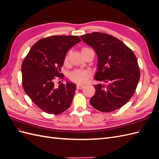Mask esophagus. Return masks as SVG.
Instances as JSON below:
<instances>
[{"instance_id": "1", "label": "esophagus", "mask_w": 159, "mask_h": 159, "mask_svg": "<svg viewBox=\"0 0 159 159\" xmlns=\"http://www.w3.org/2000/svg\"><path fill=\"white\" fill-rule=\"evenodd\" d=\"M84 87V85H81V84H77L76 85V88L78 89H82Z\"/></svg>"}]
</instances>
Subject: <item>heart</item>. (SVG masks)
I'll return each mask as SVG.
<instances>
[{
    "label": "heart",
    "instance_id": "1",
    "mask_svg": "<svg viewBox=\"0 0 159 159\" xmlns=\"http://www.w3.org/2000/svg\"><path fill=\"white\" fill-rule=\"evenodd\" d=\"M91 50L90 48L88 47H84L82 48V52L85 50ZM69 59V53L66 54L65 57V62H67ZM91 75L90 71L87 70H75L73 71H71L70 74V79L71 81H74L75 82L81 84L84 83L88 80Z\"/></svg>",
    "mask_w": 159,
    "mask_h": 159
}]
</instances>
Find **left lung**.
<instances>
[{
  "label": "left lung",
  "mask_w": 159,
  "mask_h": 159,
  "mask_svg": "<svg viewBox=\"0 0 159 159\" xmlns=\"http://www.w3.org/2000/svg\"><path fill=\"white\" fill-rule=\"evenodd\" d=\"M81 38L95 50L98 57L95 79L106 85H94L92 106L102 112H111L123 107L133 97L140 78L137 57L131 49L111 35L92 32Z\"/></svg>",
  "instance_id": "8db88e82"
}]
</instances>
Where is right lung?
Masks as SVG:
<instances>
[{"mask_svg":"<svg viewBox=\"0 0 159 159\" xmlns=\"http://www.w3.org/2000/svg\"><path fill=\"white\" fill-rule=\"evenodd\" d=\"M80 42L78 36L56 35L42 38L32 46L23 60V89L43 111L57 115L70 107L75 85L61 83L57 88L54 81L57 78L64 80L60 70L66 53Z\"/></svg>","mask_w":159,"mask_h":159,"instance_id":"1","label":"right lung"}]
</instances>
